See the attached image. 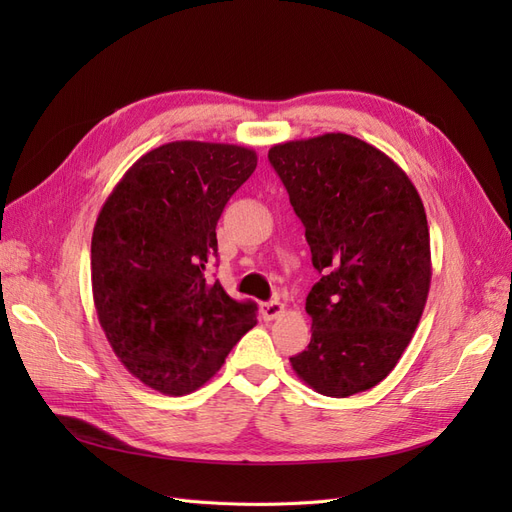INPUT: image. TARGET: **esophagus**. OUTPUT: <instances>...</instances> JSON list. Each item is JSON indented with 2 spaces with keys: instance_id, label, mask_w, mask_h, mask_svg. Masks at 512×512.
I'll return each mask as SVG.
<instances>
[{
  "instance_id": "1",
  "label": "esophagus",
  "mask_w": 512,
  "mask_h": 512,
  "mask_svg": "<svg viewBox=\"0 0 512 512\" xmlns=\"http://www.w3.org/2000/svg\"><path fill=\"white\" fill-rule=\"evenodd\" d=\"M260 314L265 320H273V318L284 314V305L280 301H267L260 305Z\"/></svg>"
}]
</instances>
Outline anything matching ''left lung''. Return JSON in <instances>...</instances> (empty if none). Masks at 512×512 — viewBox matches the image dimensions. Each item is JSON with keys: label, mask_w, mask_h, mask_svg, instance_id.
Returning a JSON list of instances; mask_svg holds the SVG:
<instances>
[{"label": "left lung", "mask_w": 512, "mask_h": 512, "mask_svg": "<svg viewBox=\"0 0 512 512\" xmlns=\"http://www.w3.org/2000/svg\"><path fill=\"white\" fill-rule=\"evenodd\" d=\"M320 280L309 290V346L297 376L327 397L382 382L423 316L431 252L423 200L386 153L350 134L269 149Z\"/></svg>", "instance_id": "left-lung-1"}]
</instances>
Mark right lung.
Listing matches in <instances>:
<instances>
[{"instance_id": "right-lung-1", "label": "right lung", "mask_w": 512, "mask_h": 512, "mask_svg": "<svg viewBox=\"0 0 512 512\" xmlns=\"http://www.w3.org/2000/svg\"><path fill=\"white\" fill-rule=\"evenodd\" d=\"M247 147L175 141L136 160L98 215L91 288L108 344L134 378L188 395L256 324L258 305L207 280L220 215L256 170Z\"/></svg>"}]
</instances>
